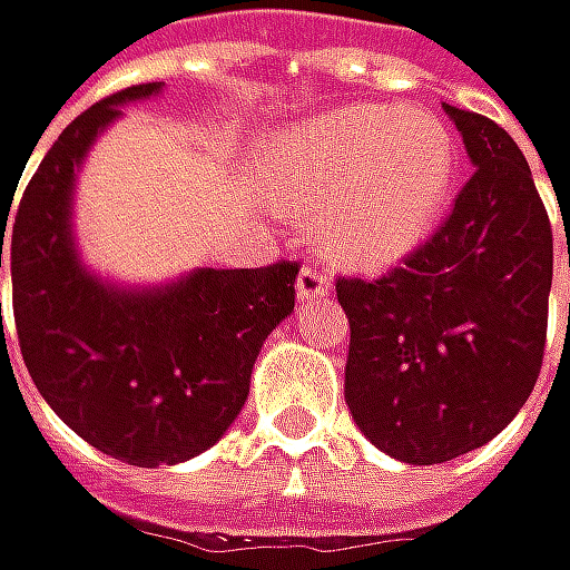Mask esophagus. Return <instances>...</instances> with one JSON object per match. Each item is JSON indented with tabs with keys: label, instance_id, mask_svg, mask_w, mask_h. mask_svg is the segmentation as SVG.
<instances>
[{
	"label": "esophagus",
	"instance_id": "esophagus-1",
	"mask_svg": "<svg viewBox=\"0 0 570 570\" xmlns=\"http://www.w3.org/2000/svg\"><path fill=\"white\" fill-rule=\"evenodd\" d=\"M327 291H331V273L317 263H304L297 276V297L314 301V297H324Z\"/></svg>",
	"mask_w": 570,
	"mask_h": 570
}]
</instances>
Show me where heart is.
Returning a JSON list of instances; mask_svg holds the SVG:
<instances>
[{"instance_id": "1", "label": "heart", "mask_w": 570, "mask_h": 570, "mask_svg": "<svg viewBox=\"0 0 570 570\" xmlns=\"http://www.w3.org/2000/svg\"><path fill=\"white\" fill-rule=\"evenodd\" d=\"M454 159V139L431 112L344 106L276 132L263 149V179L279 203L321 209L327 256L387 266L441 216Z\"/></svg>"}]
</instances>
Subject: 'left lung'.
I'll use <instances>...</instances> for the list:
<instances>
[{
  "label": "left lung",
  "mask_w": 570,
  "mask_h": 570,
  "mask_svg": "<svg viewBox=\"0 0 570 570\" xmlns=\"http://www.w3.org/2000/svg\"><path fill=\"white\" fill-rule=\"evenodd\" d=\"M444 109L474 163L454 206L377 279L337 276L347 407L371 444L407 464L498 438L531 397L548 341L554 239L531 166L494 119Z\"/></svg>",
  "instance_id": "8db88e82"
}]
</instances>
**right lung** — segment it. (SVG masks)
I'll return each mask as SVG.
<instances>
[{
    "label": "right lung",
    "mask_w": 570,
    "mask_h": 570,
    "mask_svg": "<svg viewBox=\"0 0 570 570\" xmlns=\"http://www.w3.org/2000/svg\"><path fill=\"white\" fill-rule=\"evenodd\" d=\"M126 86L76 116L32 173L9 226L12 321L46 404L96 451L159 468L196 458L236 421L266 334L294 311L297 259L256 269H196L156 294H119L72 249V176ZM9 213L2 209V236ZM2 331V307H0Z\"/></svg>",
    "instance_id": "right-lung-1"
}]
</instances>
